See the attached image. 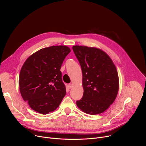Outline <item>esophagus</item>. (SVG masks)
I'll return each instance as SVG.
<instances>
[{
    "label": "esophagus",
    "instance_id": "obj_1",
    "mask_svg": "<svg viewBox=\"0 0 146 146\" xmlns=\"http://www.w3.org/2000/svg\"><path fill=\"white\" fill-rule=\"evenodd\" d=\"M72 87H73V84H68V88H69V89H70Z\"/></svg>",
    "mask_w": 146,
    "mask_h": 146
}]
</instances>
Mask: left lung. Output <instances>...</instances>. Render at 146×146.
<instances>
[{"instance_id": "8db88e82", "label": "left lung", "mask_w": 146, "mask_h": 146, "mask_svg": "<svg viewBox=\"0 0 146 146\" xmlns=\"http://www.w3.org/2000/svg\"><path fill=\"white\" fill-rule=\"evenodd\" d=\"M80 64L84 94L76 102L77 107L91 115L106 110L115 100L119 88L117 69L110 56L95 47L74 46Z\"/></svg>"}]
</instances>
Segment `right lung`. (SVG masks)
I'll return each instance as SVG.
<instances>
[{
  "label": "right lung",
  "mask_w": 146,
  "mask_h": 146,
  "mask_svg": "<svg viewBox=\"0 0 146 146\" xmlns=\"http://www.w3.org/2000/svg\"><path fill=\"white\" fill-rule=\"evenodd\" d=\"M70 52L66 46L41 49L24 62L19 76L21 95L33 110L43 114L54 111L66 95L60 70Z\"/></svg>",
  "instance_id": "add662e5"
}]
</instances>
